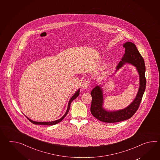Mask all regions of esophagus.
<instances>
[{
  "label": "esophagus",
  "mask_w": 160,
  "mask_h": 160,
  "mask_svg": "<svg viewBox=\"0 0 160 160\" xmlns=\"http://www.w3.org/2000/svg\"><path fill=\"white\" fill-rule=\"evenodd\" d=\"M89 84H90V82L88 81V80L85 79L82 83V88H84V89H86V88H88Z\"/></svg>",
  "instance_id": "obj_1"
}]
</instances>
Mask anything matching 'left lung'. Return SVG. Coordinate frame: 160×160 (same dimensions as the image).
<instances>
[{
  "mask_svg": "<svg viewBox=\"0 0 160 160\" xmlns=\"http://www.w3.org/2000/svg\"><path fill=\"white\" fill-rule=\"evenodd\" d=\"M123 47L125 48V52L122 61L117 65L116 72L126 63L134 66L139 74V89L134 101L126 108L117 111H108L103 108V90L100 85H97L91 92L92 101L90 111L92 115L97 119L104 122H118L130 118L138 109L146 88L145 65L143 58L132 42H126L123 44Z\"/></svg>",
  "mask_w": 160,
  "mask_h": 160,
  "instance_id": "1",
  "label": "left lung"
}]
</instances>
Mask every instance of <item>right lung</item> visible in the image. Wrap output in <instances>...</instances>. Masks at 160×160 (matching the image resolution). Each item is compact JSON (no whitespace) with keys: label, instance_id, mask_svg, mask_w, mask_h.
<instances>
[{"label":"right lung","instance_id":"obj_1","mask_svg":"<svg viewBox=\"0 0 160 160\" xmlns=\"http://www.w3.org/2000/svg\"><path fill=\"white\" fill-rule=\"evenodd\" d=\"M79 92H80V88H79L77 92H75V94L72 96V98H70V99L69 101H68V109H67L66 112H65L64 116H63L61 118H60V119H58V120H55V121H51V122H37V121H34L31 120V119H30V118H28L26 116H26V117H27V119H28V120L30 121L31 122H32V123H34V124H35V125H55V124H57V123L60 122L61 121H62L63 119H64V118L66 116V115L68 114V111H69V110H70V108L71 103H72V101L73 100H74V99L79 95Z\"/></svg>","mask_w":160,"mask_h":160}]
</instances>
